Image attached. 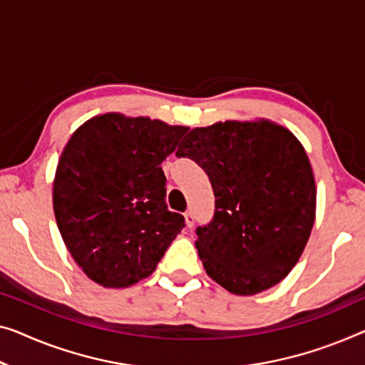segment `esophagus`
<instances>
[{
	"label": "esophagus",
	"mask_w": 365,
	"mask_h": 365,
	"mask_svg": "<svg viewBox=\"0 0 365 365\" xmlns=\"http://www.w3.org/2000/svg\"><path fill=\"white\" fill-rule=\"evenodd\" d=\"M185 222H187L188 227H192L195 225V215L192 211H187V213H185Z\"/></svg>",
	"instance_id": "1"
}]
</instances>
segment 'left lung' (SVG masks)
<instances>
[{"instance_id": "left-lung-1", "label": "left lung", "mask_w": 365, "mask_h": 365, "mask_svg": "<svg viewBox=\"0 0 365 365\" xmlns=\"http://www.w3.org/2000/svg\"><path fill=\"white\" fill-rule=\"evenodd\" d=\"M203 168L215 215L197 227L211 279L255 295L288 275L314 222L317 187L303 145L274 123H216L188 133L177 150Z\"/></svg>"}]
</instances>
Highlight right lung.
<instances>
[{"instance_id":"add662e5","label":"right lung","mask_w":365,"mask_h":365,"mask_svg":"<svg viewBox=\"0 0 365 365\" xmlns=\"http://www.w3.org/2000/svg\"><path fill=\"white\" fill-rule=\"evenodd\" d=\"M187 130L103 114L65 145L53 213L68 252L96 284L123 288L149 277L185 227V217L167 208L160 164Z\"/></svg>"}]
</instances>
